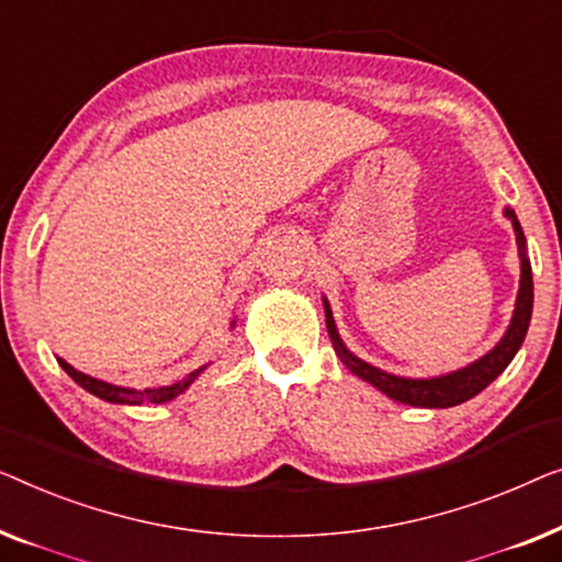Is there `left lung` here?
<instances>
[{
    "instance_id": "8db88e82",
    "label": "left lung",
    "mask_w": 562,
    "mask_h": 562,
    "mask_svg": "<svg viewBox=\"0 0 562 562\" xmlns=\"http://www.w3.org/2000/svg\"><path fill=\"white\" fill-rule=\"evenodd\" d=\"M507 216L512 218V224H515V234L519 241L521 280H519L515 318H512L507 336L496 344V349L488 351L486 357H481L479 361H473L471 367L453 371V374L436 376V379H402V376L386 374V371L371 367V363L353 357V353L344 346L341 338H338L334 315H330V307L326 303V326H328V336L330 341H334L338 359H341L353 374L367 379V382L374 384L379 392H384L386 397L405 402V405H413V407H453V405H461L465 400L476 397L481 390H486V386L509 367V361L515 359V353L519 351V346L527 336L529 318H532L535 292H532V270H529V262L525 257V234H521V226L515 213L507 211Z\"/></svg>"
}]
</instances>
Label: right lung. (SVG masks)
I'll return each instance as SVG.
<instances>
[{
  "mask_svg": "<svg viewBox=\"0 0 562 562\" xmlns=\"http://www.w3.org/2000/svg\"><path fill=\"white\" fill-rule=\"evenodd\" d=\"M58 363L63 369H66V374L74 379L76 384H81L86 392L97 394V397L106 400V402H116V405H142V402H153V405H160V402H168L172 397H178L180 392L186 390V386H191V382L195 376L201 374V369H195L188 374L183 382L172 384V386H155V390H126V386H114V384H106L101 382V379H93L89 374H83V371H76L70 363H66L63 359H58Z\"/></svg>",
  "mask_w": 562,
  "mask_h": 562,
  "instance_id": "right-lung-1",
  "label": "right lung"
}]
</instances>
